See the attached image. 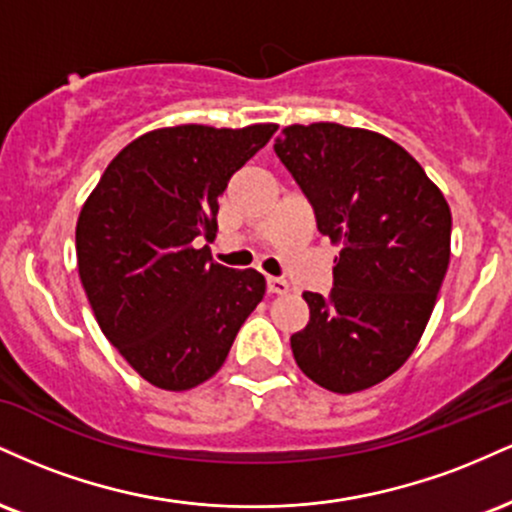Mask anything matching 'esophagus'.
Segmentation results:
<instances>
[{"mask_svg": "<svg viewBox=\"0 0 512 512\" xmlns=\"http://www.w3.org/2000/svg\"><path fill=\"white\" fill-rule=\"evenodd\" d=\"M267 291L276 293V296H281V293H289V281L281 279V276H267Z\"/></svg>", "mask_w": 512, "mask_h": 512, "instance_id": "1", "label": "esophagus"}]
</instances>
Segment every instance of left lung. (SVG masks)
<instances>
[{
  "label": "left lung",
  "instance_id": "1",
  "mask_svg": "<svg viewBox=\"0 0 512 512\" xmlns=\"http://www.w3.org/2000/svg\"><path fill=\"white\" fill-rule=\"evenodd\" d=\"M276 156L342 245L330 296L305 291L310 320L291 337L313 383L339 395L383 383L411 356L450 262L443 192L402 146L337 122L291 125Z\"/></svg>",
  "mask_w": 512,
  "mask_h": 512
}]
</instances>
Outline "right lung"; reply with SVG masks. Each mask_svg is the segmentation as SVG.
Returning a JSON list of instances; mask_svg holds the SVG:
<instances>
[{
    "label": "right lung",
    "instance_id": "right-lung-1",
    "mask_svg": "<svg viewBox=\"0 0 512 512\" xmlns=\"http://www.w3.org/2000/svg\"><path fill=\"white\" fill-rule=\"evenodd\" d=\"M276 125H180L117 154L76 221V262L93 315L125 361L161 390H190L226 361L264 298L257 269L211 260L219 197Z\"/></svg>",
    "mask_w": 512,
    "mask_h": 512
}]
</instances>
